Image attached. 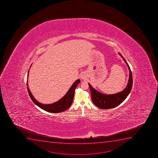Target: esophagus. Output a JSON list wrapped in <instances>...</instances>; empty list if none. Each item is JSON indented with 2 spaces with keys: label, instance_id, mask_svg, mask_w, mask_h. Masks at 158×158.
<instances>
[{
  "label": "esophagus",
  "instance_id": "34e87169",
  "mask_svg": "<svg viewBox=\"0 0 158 158\" xmlns=\"http://www.w3.org/2000/svg\"><path fill=\"white\" fill-rule=\"evenodd\" d=\"M81 78L82 79H85V77L83 75H82V76H81Z\"/></svg>",
  "mask_w": 158,
  "mask_h": 158
}]
</instances>
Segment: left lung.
Instances as JSON below:
<instances>
[{
    "label": "left lung",
    "mask_w": 158,
    "mask_h": 158,
    "mask_svg": "<svg viewBox=\"0 0 158 158\" xmlns=\"http://www.w3.org/2000/svg\"><path fill=\"white\" fill-rule=\"evenodd\" d=\"M119 55L123 59L129 69V78L128 85L123 91L117 93L116 94L106 95L99 92L98 91L96 90L89 83L93 102L96 106L102 109H109L111 108H115L120 105V103L126 99L128 95L130 94L132 87L133 79L130 68L128 63L127 62L123 56L120 53H119Z\"/></svg>",
    "instance_id": "1"
}]
</instances>
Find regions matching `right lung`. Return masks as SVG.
Wrapping results in <instances>:
<instances>
[{
    "label": "right lung",
    "mask_w": 158,
    "mask_h": 158,
    "mask_svg": "<svg viewBox=\"0 0 158 158\" xmlns=\"http://www.w3.org/2000/svg\"><path fill=\"white\" fill-rule=\"evenodd\" d=\"M32 64L30 66H31ZM29 72L28 73V77ZM80 82V79H78L73 83L70 87L66 94L58 102H55L54 103L51 104H42L38 102L34 98L31 93L30 92V89L28 88V81H27V89L29 95L30 96V98L31 100L33 101V102L38 106L39 107L41 108L42 109L44 110L45 111L50 113H60L63 111H65L68 109L69 106L72 105L73 101V96L75 94V91L77 86L78 85V83Z\"/></svg>",
    "instance_id": "obj_1"
}]
</instances>
